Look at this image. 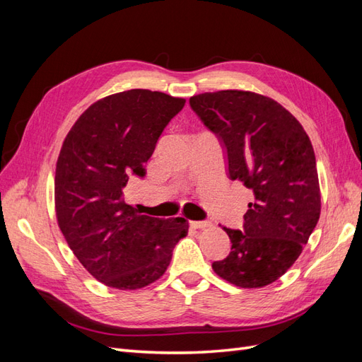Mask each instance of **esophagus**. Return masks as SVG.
<instances>
[{"mask_svg": "<svg viewBox=\"0 0 362 362\" xmlns=\"http://www.w3.org/2000/svg\"><path fill=\"white\" fill-rule=\"evenodd\" d=\"M190 226L192 228H206V226H210V222H206V221H190Z\"/></svg>", "mask_w": 362, "mask_h": 362, "instance_id": "1", "label": "esophagus"}]
</instances>
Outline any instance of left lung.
<instances>
[{
	"label": "left lung",
	"mask_w": 362,
	"mask_h": 362,
	"mask_svg": "<svg viewBox=\"0 0 362 362\" xmlns=\"http://www.w3.org/2000/svg\"><path fill=\"white\" fill-rule=\"evenodd\" d=\"M190 107L222 140L229 178L254 193L245 231L223 228L231 252L214 261L213 270L237 287H266L294 264L319 222L322 196L311 140L288 110L255 92L199 93Z\"/></svg>",
	"instance_id": "obj_1"
}]
</instances>
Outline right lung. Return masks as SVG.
<instances>
[{
  "mask_svg": "<svg viewBox=\"0 0 362 362\" xmlns=\"http://www.w3.org/2000/svg\"><path fill=\"white\" fill-rule=\"evenodd\" d=\"M184 104L163 92H119L93 103L63 141L54 181L57 223L74 255L107 287L156 282L187 235L184 217L145 216L124 201L129 177H145L158 137Z\"/></svg>",
  "mask_w": 362,
  "mask_h": 362,
  "instance_id": "add662e5",
  "label": "right lung"
}]
</instances>
